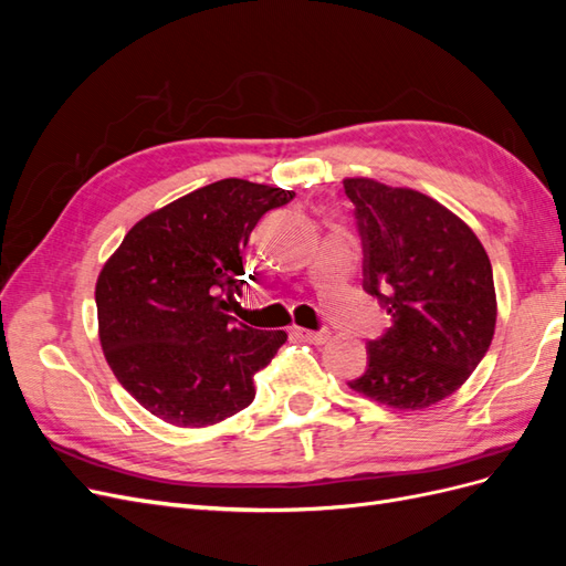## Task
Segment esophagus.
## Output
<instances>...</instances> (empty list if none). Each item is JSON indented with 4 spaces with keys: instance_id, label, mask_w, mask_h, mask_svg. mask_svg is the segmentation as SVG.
<instances>
[{
    "instance_id": "obj_1",
    "label": "esophagus",
    "mask_w": 566,
    "mask_h": 566,
    "mask_svg": "<svg viewBox=\"0 0 566 566\" xmlns=\"http://www.w3.org/2000/svg\"><path fill=\"white\" fill-rule=\"evenodd\" d=\"M293 335L304 342H312V345H323V342H328L331 337L328 331H306V328H293Z\"/></svg>"
}]
</instances>
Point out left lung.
Listing matches in <instances>:
<instances>
[{
	"label": "left lung",
	"mask_w": 566,
	"mask_h": 566,
	"mask_svg": "<svg viewBox=\"0 0 566 566\" xmlns=\"http://www.w3.org/2000/svg\"><path fill=\"white\" fill-rule=\"evenodd\" d=\"M342 184L364 243V290L391 316L349 387L391 408H427L451 397L489 352L499 314L489 254L430 196L364 177Z\"/></svg>",
	"instance_id": "obj_1"
}]
</instances>
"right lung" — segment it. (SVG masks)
Wrapping results in <instances>:
<instances>
[{
    "label": "right lung",
    "mask_w": 566,
    "mask_h": 566,
    "mask_svg": "<svg viewBox=\"0 0 566 566\" xmlns=\"http://www.w3.org/2000/svg\"><path fill=\"white\" fill-rule=\"evenodd\" d=\"M293 191L221 179L129 229L96 281L98 339L117 382L153 416L205 427L254 399V373L287 339L229 314L243 295V252Z\"/></svg>",
    "instance_id": "add662e5"
}]
</instances>
